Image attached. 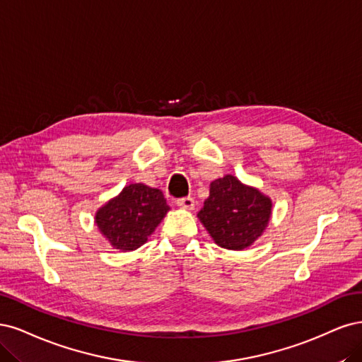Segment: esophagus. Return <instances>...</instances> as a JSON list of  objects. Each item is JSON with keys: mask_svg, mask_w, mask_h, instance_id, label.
Returning a JSON list of instances; mask_svg holds the SVG:
<instances>
[{"mask_svg": "<svg viewBox=\"0 0 362 362\" xmlns=\"http://www.w3.org/2000/svg\"><path fill=\"white\" fill-rule=\"evenodd\" d=\"M177 206L180 209H185V211H192V209L195 207V202L191 197H185V198H179Z\"/></svg>", "mask_w": 362, "mask_h": 362, "instance_id": "esophagus-1", "label": "esophagus"}]
</instances>
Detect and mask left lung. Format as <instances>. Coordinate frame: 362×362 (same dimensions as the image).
Masks as SVG:
<instances>
[{
  "label": "left lung",
  "mask_w": 362,
  "mask_h": 362,
  "mask_svg": "<svg viewBox=\"0 0 362 362\" xmlns=\"http://www.w3.org/2000/svg\"><path fill=\"white\" fill-rule=\"evenodd\" d=\"M209 197L197 214L221 248L242 251L257 240L272 215V200L233 174L211 182Z\"/></svg>",
  "instance_id": "left-lung-1"
}]
</instances>
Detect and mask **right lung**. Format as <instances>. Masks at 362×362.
<instances>
[{
    "label": "right lung",
    "instance_id": "obj_1",
    "mask_svg": "<svg viewBox=\"0 0 362 362\" xmlns=\"http://www.w3.org/2000/svg\"><path fill=\"white\" fill-rule=\"evenodd\" d=\"M168 211L160 189L131 183L98 209L95 224L114 250L135 251L147 242Z\"/></svg>",
    "mask_w": 362,
    "mask_h": 362
}]
</instances>
